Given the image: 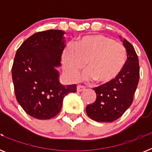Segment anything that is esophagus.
I'll list each match as a JSON object with an SVG mask.
<instances>
[{"label": "esophagus", "instance_id": "obj_1", "mask_svg": "<svg viewBox=\"0 0 152 152\" xmlns=\"http://www.w3.org/2000/svg\"><path fill=\"white\" fill-rule=\"evenodd\" d=\"M85 90V87L82 85H77V92H82Z\"/></svg>", "mask_w": 152, "mask_h": 152}]
</instances>
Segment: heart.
Returning <instances> with one entry per match:
<instances>
[{
  "label": "heart",
  "mask_w": 152,
  "mask_h": 152,
  "mask_svg": "<svg viewBox=\"0 0 152 152\" xmlns=\"http://www.w3.org/2000/svg\"><path fill=\"white\" fill-rule=\"evenodd\" d=\"M127 58L123 44L103 35H90L77 39L73 48L66 47L61 54V64L70 79L76 80L84 68V78L106 85L121 73Z\"/></svg>",
  "instance_id": "heart-1"
}]
</instances>
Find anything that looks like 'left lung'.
<instances>
[{"instance_id":"8db88e82","label":"left lung","mask_w":152,"mask_h":152,"mask_svg":"<svg viewBox=\"0 0 152 152\" xmlns=\"http://www.w3.org/2000/svg\"><path fill=\"white\" fill-rule=\"evenodd\" d=\"M127 60L121 73L112 82L94 88L96 99L86 107L88 116L100 123H111L119 119L132 105L139 80V58L134 47L123 40Z\"/></svg>"}]
</instances>
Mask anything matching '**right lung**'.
<instances>
[{"label": "right lung", "mask_w": 152, "mask_h": 152, "mask_svg": "<svg viewBox=\"0 0 152 152\" xmlns=\"http://www.w3.org/2000/svg\"><path fill=\"white\" fill-rule=\"evenodd\" d=\"M64 32L49 29L34 33L17 49L13 67L17 100L29 116L49 119L61 110L63 99L76 92V84L59 82L61 58L65 47Z\"/></svg>", "instance_id": "right-lung-1"}]
</instances>
